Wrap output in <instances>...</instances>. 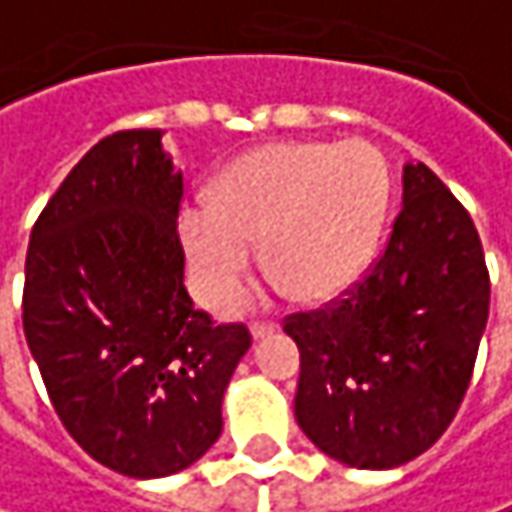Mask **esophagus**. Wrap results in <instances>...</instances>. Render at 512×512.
Returning <instances> with one entry per match:
<instances>
[{
    "mask_svg": "<svg viewBox=\"0 0 512 512\" xmlns=\"http://www.w3.org/2000/svg\"><path fill=\"white\" fill-rule=\"evenodd\" d=\"M274 332H276V323H265V320L250 323V335H253V341H262V338H268V335H274Z\"/></svg>",
    "mask_w": 512,
    "mask_h": 512,
    "instance_id": "esophagus-1",
    "label": "esophagus"
}]
</instances>
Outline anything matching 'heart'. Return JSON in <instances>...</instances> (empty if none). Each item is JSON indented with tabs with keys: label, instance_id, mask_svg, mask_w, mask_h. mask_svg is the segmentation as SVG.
Here are the masks:
<instances>
[{
	"label": "heart",
	"instance_id": "1",
	"mask_svg": "<svg viewBox=\"0 0 512 512\" xmlns=\"http://www.w3.org/2000/svg\"><path fill=\"white\" fill-rule=\"evenodd\" d=\"M390 203V168L361 139L271 142L221 171L209 203L177 215V238L195 294L227 306L253 268L297 300L320 303L370 268Z\"/></svg>",
	"mask_w": 512,
	"mask_h": 512
}]
</instances>
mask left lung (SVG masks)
<instances>
[{
	"label": "left lung",
	"mask_w": 512,
	"mask_h": 512,
	"mask_svg": "<svg viewBox=\"0 0 512 512\" xmlns=\"http://www.w3.org/2000/svg\"><path fill=\"white\" fill-rule=\"evenodd\" d=\"M487 314L490 274L469 212L428 165L408 163L370 274L326 309L285 317L300 347L303 434L355 469L420 457L455 420Z\"/></svg>",
	"instance_id": "8db88e82"
}]
</instances>
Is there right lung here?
<instances>
[{
	"label": "right lung",
	"instance_id": "obj_1",
	"mask_svg": "<svg viewBox=\"0 0 512 512\" xmlns=\"http://www.w3.org/2000/svg\"><path fill=\"white\" fill-rule=\"evenodd\" d=\"M183 174L163 130L92 145L40 212L22 329L63 428L101 466L165 478L221 437V402L250 349L183 285Z\"/></svg>",
	"mask_w": 512,
	"mask_h": 512
}]
</instances>
